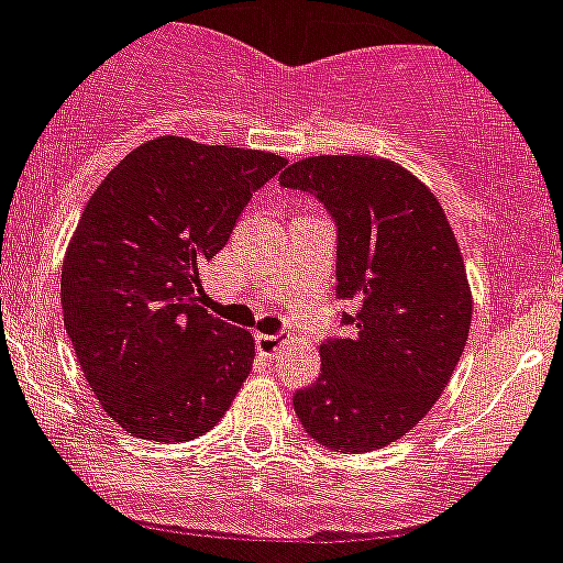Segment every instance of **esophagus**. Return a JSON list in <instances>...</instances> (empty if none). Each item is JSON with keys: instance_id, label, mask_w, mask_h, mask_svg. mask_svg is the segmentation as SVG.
Segmentation results:
<instances>
[{"instance_id": "obj_1", "label": "esophagus", "mask_w": 563, "mask_h": 563, "mask_svg": "<svg viewBox=\"0 0 563 563\" xmlns=\"http://www.w3.org/2000/svg\"><path fill=\"white\" fill-rule=\"evenodd\" d=\"M254 342H257V351L266 356H272L280 351V336H275V334H257L254 336Z\"/></svg>"}]
</instances>
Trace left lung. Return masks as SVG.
Instances as JSON below:
<instances>
[{
	"label": "left lung",
	"mask_w": 563,
	"mask_h": 563,
	"mask_svg": "<svg viewBox=\"0 0 563 563\" xmlns=\"http://www.w3.org/2000/svg\"><path fill=\"white\" fill-rule=\"evenodd\" d=\"M280 187L320 200L336 227V300L345 336L320 345V376L295 394L314 442L371 453L433 408L467 342L471 286L456 234L422 180L385 158L317 155Z\"/></svg>",
	"instance_id": "obj_1"
}]
</instances>
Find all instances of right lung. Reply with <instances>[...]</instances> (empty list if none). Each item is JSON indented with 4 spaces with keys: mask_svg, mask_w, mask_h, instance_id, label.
<instances>
[{
    "mask_svg": "<svg viewBox=\"0 0 563 563\" xmlns=\"http://www.w3.org/2000/svg\"><path fill=\"white\" fill-rule=\"evenodd\" d=\"M283 164L275 153L161 135L87 200L62 266V311L85 379L126 433L189 442L241 390L254 340L200 306V268Z\"/></svg>",
    "mask_w": 563,
    "mask_h": 563,
    "instance_id": "right-lung-1",
    "label": "right lung"
}]
</instances>
